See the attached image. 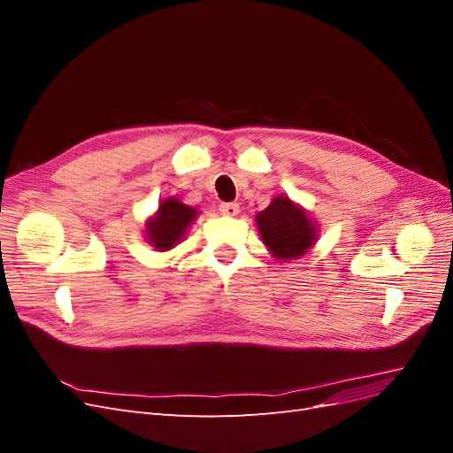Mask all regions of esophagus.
<instances>
[{
    "label": "esophagus",
    "instance_id": "34e87169",
    "mask_svg": "<svg viewBox=\"0 0 453 453\" xmlns=\"http://www.w3.org/2000/svg\"><path fill=\"white\" fill-rule=\"evenodd\" d=\"M219 211L228 217H234L240 213V205L236 202H221L219 203Z\"/></svg>",
    "mask_w": 453,
    "mask_h": 453
}]
</instances>
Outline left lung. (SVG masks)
<instances>
[{
    "label": "left lung",
    "instance_id": "1",
    "mask_svg": "<svg viewBox=\"0 0 453 453\" xmlns=\"http://www.w3.org/2000/svg\"><path fill=\"white\" fill-rule=\"evenodd\" d=\"M257 225L268 250L281 260L304 255L315 240L310 217L285 196L273 198L268 208L257 215Z\"/></svg>",
    "mask_w": 453,
    "mask_h": 453
}]
</instances>
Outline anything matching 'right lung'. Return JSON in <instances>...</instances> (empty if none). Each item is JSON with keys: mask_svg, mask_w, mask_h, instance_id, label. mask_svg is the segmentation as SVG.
Wrapping results in <instances>:
<instances>
[{"mask_svg": "<svg viewBox=\"0 0 453 453\" xmlns=\"http://www.w3.org/2000/svg\"><path fill=\"white\" fill-rule=\"evenodd\" d=\"M196 210L188 208V205L181 203L175 198L164 200L158 205L157 217L150 219L147 223V234L149 242L153 243V248L166 251L172 250L173 245L185 236L187 226L195 221Z\"/></svg>", "mask_w": 453, "mask_h": 453, "instance_id": "right-lung-1", "label": "right lung"}]
</instances>
